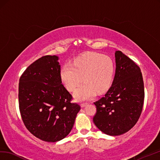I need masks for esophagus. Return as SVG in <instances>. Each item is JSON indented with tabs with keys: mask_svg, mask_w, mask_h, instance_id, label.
Listing matches in <instances>:
<instances>
[{
	"mask_svg": "<svg viewBox=\"0 0 160 160\" xmlns=\"http://www.w3.org/2000/svg\"><path fill=\"white\" fill-rule=\"evenodd\" d=\"M87 105V103H82L81 104H80L82 108H84Z\"/></svg>",
	"mask_w": 160,
	"mask_h": 160,
	"instance_id": "1",
	"label": "esophagus"
}]
</instances>
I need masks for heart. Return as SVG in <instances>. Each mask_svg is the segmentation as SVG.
<instances>
[{"instance_id": "1", "label": "heart", "mask_w": 160, "mask_h": 160, "mask_svg": "<svg viewBox=\"0 0 160 160\" xmlns=\"http://www.w3.org/2000/svg\"><path fill=\"white\" fill-rule=\"evenodd\" d=\"M114 65L112 59L98 53H88L66 63L61 70V77L65 87L73 91L83 80L75 91L78 100H87L98 93L106 91L112 84Z\"/></svg>"}]
</instances>
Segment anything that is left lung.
<instances>
[{
	"mask_svg": "<svg viewBox=\"0 0 160 160\" xmlns=\"http://www.w3.org/2000/svg\"><path fill=\"white\" fill-rule=\"evenodd\" d=\"M116 71L112 86L94 102L93 122L103 133L118 136L131 129L142 112L144 88L140 69L121 51L115 52Z\"/></svg>",
	"mask_w": 160,
	"mask_h": 160,
	"instance_id": "8db88e82",
	"label": "left lung"
}]
</instances>
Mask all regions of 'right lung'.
<instances>
[{"label":"right lung","instance_id":"1","mask_svg":"<svg viewBox=\"0 0 160 160\" xmlns=\"http://www.w3.org/2000/svg\"><path fill=\"white\" fill-rule=\"evenodd\" d=\"M57 56L30 65L19 81V108L26 128L37 138L57 142L71 132L80 106L62 84Z\"/></svg>","mask_w":160,"mask_h":160}]
</instances>
